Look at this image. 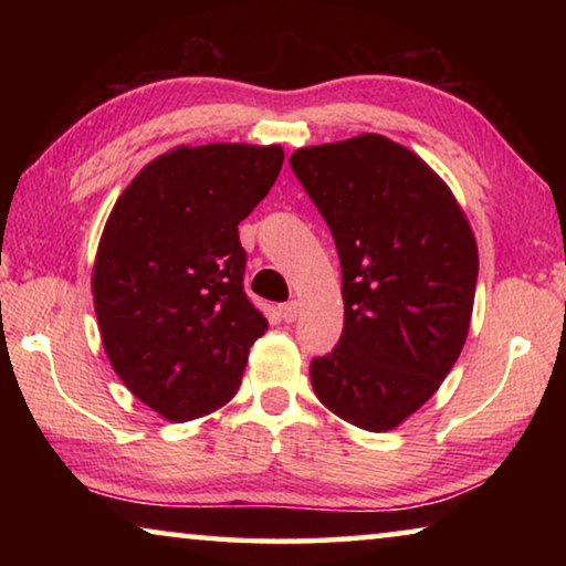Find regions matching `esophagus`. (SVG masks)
Masks as SVG:
<instances>
[{
	"label": "esophagus",
	"instance_id": "obj_1",
	"mask_svg": "<svg viewBox=\"0 0 566 566\" xmlns=\"http://www.w3.org/2000/svg\"><path fill=\"white\" fill-rule=\"evenodd\" d=\"M300 306H302V304L296 302V300H294V302H286V304H282V306H280L282 319H284V322H294L296 317H300Z\"/></svg>",
	"mask_w": 566,
	"mask_h": 566
}]
</instances>
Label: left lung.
<instances>
[{
    "mask_svg": "<svg viewBox=\"0 0 566 566\" xmlns=\"http://www.w3.org/2000/svg\"><path fill=\"white\" fill-rule=\"evenodd\" d=\"M294 175L329 224L344 332L312 361L314 395L367 432H389L432 399L459 359L479 252L452 189L381 134L302 147Z\"/></svg>",
    "mask_w": 566,
    "mask_h": 566,
    "instance_id": "8db88e82",
    "label": "left lung"
}]
</instances>
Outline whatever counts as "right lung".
I'll return each mask as SVG.
<instances>
[{
	"label": "right lung",
	"instance_id": "right-lung-1",
	"mask_svg": "<svg viewBox=\"0 0 566 566\" xmlns=\"http://www.w3.org/2000/svg\"><path fill=\"white\" fill-rule=\"evenodd\" d=\"M282 161L280 145H179L112 207L92 266L94 312L112 369L161 419L222 409L270 327L242 290L237 224Z\"/></svg>",
	"mask_w": 566,
	"mask_h": 566
}]
</instances>
